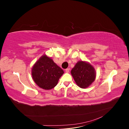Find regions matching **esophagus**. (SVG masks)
I'll return each instance as SVG.
<instances>
[{"label": "esophagus", "instance_id": "obj_1", "mask_svg": "<svg viewBox=\"0 0 129 129\" xmlns=\"http://www.w3.org/2000/svg\"><path fill=\"white\" fill-rule=\"evenodd\" d=\"M65 71H66V73H69V71H70V69H69V68L66 69Z\"/></svg>", "mask_w": 129, "mask_h": 129}]
</instances>
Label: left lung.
I'll return each instance as SVG.
<instances>
[{"instance_id": "obj_1", "label": "left lung", "mask_w": 129, "mask_h": 129, "mask_svg": "<svg viewBox=\"0 0 129 129\" xmlns=\"http://www.w3.org/2000/svg\"><path fill=\"white\" fill-rule=\"evenodd\" d=\"M76 83L81 88H86L95 81V70L89 63L79 61L71 71Z\"/></svg>"}]
</instances>
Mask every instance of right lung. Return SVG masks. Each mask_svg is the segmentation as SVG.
Instances as JSON below:
<instances>
[{
  "label": "right lung",
  "instance_id": "right-lung-1",
  "mask_svg": "<svg viewBox=\"0 0 129 129\" xmlns=\"http://www.w3.org/2000/svg\"><path fill=\"white\" fill-rule=\"evenodd\" d=\"M63 73V70L46 55H42L36 62L32 69L34 82L45 90L55 87Z\"/></svg>",
  "mask_w": 129,
  "mask_h": 129
}]
</instances>
